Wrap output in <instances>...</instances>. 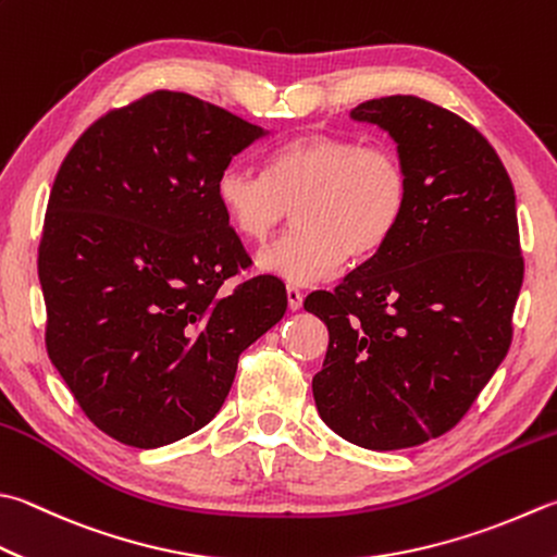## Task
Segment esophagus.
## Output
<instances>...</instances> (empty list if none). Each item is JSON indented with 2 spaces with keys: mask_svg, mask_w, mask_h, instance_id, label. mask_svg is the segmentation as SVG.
<instances>
[{
  "mask_svg": "<svg viewBox=\"0 0 557 557\" xmlns=\"http://www.w3.org/2000/svg\"><path fill=\"white\" fill-rule=\"evenodd\" d=\"M286 298H288V308L290 310H300L302 308V293L296 286L286 288Z\"/></svg>",
  "mask_w": 557,
  "mask_h": 557,
  "instance_id": "esophagus-1",
  "label": "esophagus"
}]
</instances>
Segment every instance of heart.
Returning a JSON list of instances; mask_svg holds the SVG:
<instances>
[{
    "label": "heart",
    "instance_id": "obj_1",
    "mask_svg": "<svg viewBox=\"0 0 557 557\" xmlns=\"http://www.w3.org/2000/svg\"><path fill=\"white\" fill-rule=\"evenodd\" d=\"M227 225L249 245L296 211V233L259 255V269L296 286L332 276L346 259L373 257L400 225L409 198L403 157L385 145L310 133L271 152L267 176L227 166L215 182Z\"/></svg>",
    "mask_w": 557,
    "mask_h": 557
}]
</instances>
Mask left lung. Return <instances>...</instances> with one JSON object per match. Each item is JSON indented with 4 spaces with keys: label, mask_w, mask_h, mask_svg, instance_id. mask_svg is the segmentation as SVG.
<instances>
[{
    "label": "left lung",
    "mask_w": 557,
    "mask_h": 557,
    "mask_svg": "<svg viewBox=\"0 0 557 557\" xmlns=\"http://www.w3.org/2000/svg\"><path fill=\"white\" fill-rule=\"evenodd\" d=\"M351 119L393 135L409 198L373 257L306 298L330 330L312 395L346 442L395 450L450 432L509 351L523 281L517 196L495 148L454 111L395 94Z\"/></svg>",
    "instance_id": "obj_1"
}]
</instances>
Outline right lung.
<instances>
[{"label":"right lung","mask_w":557,"mask_h":557,"mask_svg":"<svg viewBox=\"0 0 557 557\" xmlns=\"http://www.w3.org/2000/svg\"><path fill=\"white\" fill-rule=\"evenodd\" d=\"M264 131L191 94L157 89L94 121L50 188L38 278L46 349L82 412L115 442L198 432L237 359L286 312L251 267L215 182Z\"/></svg>","instance_id":"add662e5"}]
</instances>
